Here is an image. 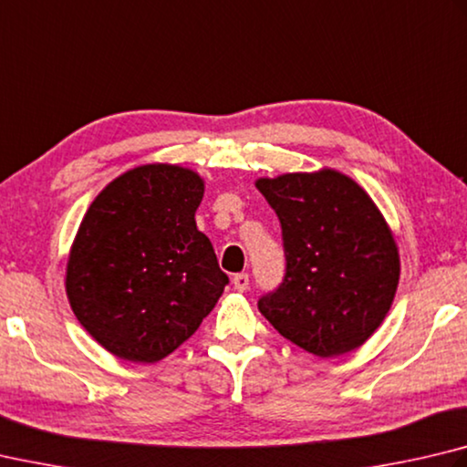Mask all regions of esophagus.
Wrapping results in <instances>:
<instances>
[{
    "label": "esophagus",
    "mask_w": 467,
    "mask_h": 467,
    "mask_svg": "<svg viewBox=\"0 0 467 467\" xmlns=\"http://www.w3.org/2000/svg\"><path fill=\"white\" fill-rule=\"evenodd\" d=\"M233 285L236 292H247L249 290V275L247 274H236L233 277Z\"/></svg>",
    "instance_id": "esophagus-1"
}]
</instances>
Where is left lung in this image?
<instances>
[{
	"instance_id": "left-lung-1",
	"label": "left lung",
	"mask_w": 467,
	"mask_h": 467,
	"mask_svg": "<svg viewBox=\"0 0 467 467\" xmlns=\"http://www.w3.org/2000/svg\"><path fill=\"white\" fill-rule=\"evenodd\" d=\"M282 223L285 277L259 310L317 358L358 349L376 333L400 282L394 233L361 185L337 169L259 177Z\"/></svg>"
}]
</instances>
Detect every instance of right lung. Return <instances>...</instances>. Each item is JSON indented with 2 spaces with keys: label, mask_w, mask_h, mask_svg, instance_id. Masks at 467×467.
Masks as SVG:
<instances>
[{
  "label": "right lung",
  "mask_w": 467,
  "mask_h": 467,
  "mask_svg": "<svg viewBox=\"0 0 467 467\" xmlns=\"http://www.w3.org/2000/svg\"><path fill=\"white\" fill-rule=\"evenodd\" d=\"M204 177L149 163L109 182L75 234L65 292L81 327L114 358L157 363L196 333L228 277L196 226Z\"/></svg>",
  "instance_id": "right-lung-1"
}]
</instances>
